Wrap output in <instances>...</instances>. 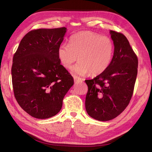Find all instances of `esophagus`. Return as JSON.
<instances>
[{"label":"esophagus","mask_w":152,"mask_h":152,"mask_svg":"<svg viewBox=\"0 0 152 152\" xmlns=\"http://www.w3.org/2000/svg\"><path fill=\"white\" fill-rule=\"evenodd\" d=\"M73 79H74V81L75 83H79V82H80L82 80V79H80V77H77V76H73Z\"/></svg>","instance_id":"esophagus-1"}]
</instances>
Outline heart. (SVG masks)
Instances as JSON below:
<instances>
[{"label":"heart","instance_id":"b5f03b06","mask_svg":"<svg viewBox=\"0 0 152 152\" xmlns=\"http://www.w3.org/2000/svg\"><path fill=\"white\" fill-rule=\"evenodd\" d=\"M113 53L111 39L89 31L73 35L70 44L63 43L58 49L59 59L66 68H71L79 58L80 61L73 72L82 76L89 73L93 75L103 73L110 64Z\"/></svg>","mask_w":152,"mask_h":152}]
</instances>
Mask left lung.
Wrapping results in <instances>:
<instances>
[{
  "mask_svg": "<svg viewBox=\"0 0 152 152\" xmlns=\"http://www.w3.org/2000/svg\"><path fill=\"white\" fill-rule=\"evenodd\" d=\"M114 53L108 67L91 80H86L88 91L86 110L99 121L119 115L129 103L134 91L138 59L126 36L110 30Z\"/></svg>",
  "mask_w": 152,
  "mask_h": 152,
  "instance_id": "left-lung-1",
  "label": "left lung"
}]
</instances>
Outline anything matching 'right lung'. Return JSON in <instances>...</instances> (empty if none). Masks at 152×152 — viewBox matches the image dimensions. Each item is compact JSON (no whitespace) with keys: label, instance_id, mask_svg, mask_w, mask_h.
I'll return each mask as SVG.
<instances>
[{"label":"right lung","instance_id":"obj_1","mask_svg":"<svg viewBox=\"0 0 152 152\" xmlns=\"http://www.w3.org/2000/svg\"><path fill=\"white\" fill-rule=\"evenodd\" d=\"M66 31L65 27L31 30L23 37L14 54V94L22 109L33 117L56 115L74 83L58 57Z\"/></svg>","mask_w":152,"mask_h":152}]
</instances>
